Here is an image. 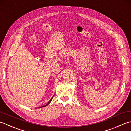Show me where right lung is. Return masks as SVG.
I'll list each match as a JSON object with an SVG mask.
<instances>
[{"instance_id":"right-lung-1","label":"right lung","mask_w":131,"mask_h":131,"mask_svg":"<svg viewBox=\"0 0 131 131\" xmlns=\"http://www.w3.org/2000/svg\"><path fill=\"white\" fill-rule=\"evenodd\" d=\"M53 97H54V96H53V97L51 98V100L49 101V102H48L47 104H46V105H45V106H42V107H46V106H47L48 105H49V104L51 102V101H52V98H53Z\"/></svg>"}]
</instances>
